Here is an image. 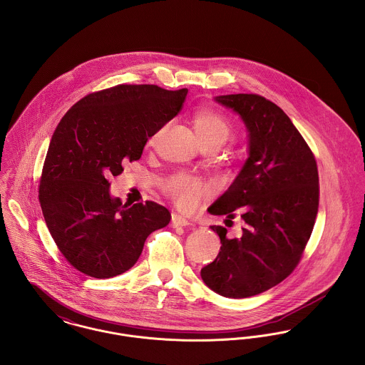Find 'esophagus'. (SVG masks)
I'll return each mask as SVG.
<instances>
[{
    "label": "esophagus",
    "mask_w": 365,
    "mask_h": 365,
    "mask_svg": "<svg viewBox=\"0 0 365 365\" xmlns=\"http://www.w3.org/2000/svg\"><path fill=\"white\" fill-rule=\"evenodd\" d=\"M171 225L172 227H186V226H190L192 223L186 217H183L180 215L173 214L172 215Z\"/></svg>",
    "instance_id": "obj_1"
}]
</instances>
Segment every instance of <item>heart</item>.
I'll return each mask as SVG.
<instances>
[{
  "label": "heart",
  "instance_id": "obj_1",
  "mask_svg": "<svg viewBox=\"0 0 365 365\" xmlns=\"http://www.w3.org/2000/svg\"><path fill=\"white\" fill-rule=\"evenodd\" d=\"M192 125L204 148H219L232 133L229 118L212 108H197L192 114ZM165 130L167 125L157 129L151 135L149 145L154 146ZM164 192L182 211L194 212L211 198L214 187L197 176L180 172L164 182Z\"/></svg>",
  "mask_w": 365,
  "mask_h": 365
}]
</instances>
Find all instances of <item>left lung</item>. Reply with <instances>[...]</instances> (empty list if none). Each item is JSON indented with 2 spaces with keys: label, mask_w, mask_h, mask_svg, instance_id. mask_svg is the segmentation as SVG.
I'll return each instance as SVG.
<instances>
[{
  "label": "left lung",
  "mask_w": 365,
  "mask_h": 365,
  "mask_svg": "<svg viewBox=\"0 0 365 365\" xmlns=\"http://www.w3.org/2000/svg\"><path fill=\"white\" fill-rule=\"evenodd\" d=\"M215 101L241 115L250 157L210 212L230 223L240 214L245 225L240 238L211 226L222 245L201 277L216 294L240 299L270 289L298 266L319 211V171L313 151L276 103L257 93Z\"/></svg>",
  "instance_id": "1"
}]
</instances>
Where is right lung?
Wrapping results in <instances>:
<instances>
[{"instance_id":"1","label":"right lung","mask_w":365,"mask_h":365,"mask_svg":"<svg viewBox=\"0 0 365 365\" xmlns=\"http://www.w3.org/2000/svg\"><path fill=\"white\" fill-rule=\"evenodd\" d=\"M187 89L120 84L92 92L66 113L43 161L38 200L66 260L95 279L130 269L146 238L165 227L170 211L146 201L127 207L108 193V176L140 158L157 129L182 108Z\"/></svg>"}]
</instances>
